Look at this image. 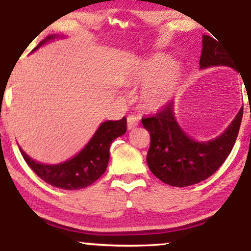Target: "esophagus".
<instances>
[{"mask_svg": "<svg viewBox=\"0 0 251 251\" xmlns=\"http://www.w3.org/2000/svg\"><path fill=\"white\" fill-rule=\"evenodd\" d=\"M139 123H140V120L137 116H128L127 117V127H128V129L137 127V126L139 125Z\"/></svg>", "mask_w": 251, "mask_h": 251, "instance_id": "obj_1", "label": "esophagus"}]
</instances>
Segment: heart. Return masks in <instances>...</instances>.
I'll list each match as a JSON object with an SVG mask.
<instances>
[{"label":"heart","instance_id":"1","mask_svg":"<svg viewBox=\"0 0 251 251\" xmlns=\"http://www.w3.org/2000/svg\"><path fill=\"white\" fill-rule=\"evenodd\" d=\"M172 63L174 61L169 56H155L140 71L138 79L142 81L152 80L146 85L143 92V100L146 107L155 109L174 97L179 82V73L177 71H170L161 75L171 67Z\"/></svg>","mask_w":251,"mask_h":251}]
</instances>
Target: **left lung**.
Wrapping results in <instances>:
<instances>
[{
  "label": "left lung",
  "mask_w": 251,
  "mask_h": 251,
  "mask_svg": "<svg viewBox=\"0 0 251 251\" xmlns=\"http://www.w3.org/2000/svg\"><path fill=\"white\" fill-rule=\"evenodd\" d=\"M201 68L211 66L234 67L230 54L211 36H203ZM243 117V107L234 122L220 137L200 143L190 138L178 125L170 101L154 116L143 118V126L150 132L151 143L148 165L155 177L171 186L194 185L205 180L226 162L237 139Z\"/></svg>",
  "instance_id": "left-lung-1"
}]
</instances>
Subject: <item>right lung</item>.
I'll return each mask as SVG.
<instances>
[{
  "label": "right lung",
  "mask_w": 251,
  "mask_h": 251,
  "mask_svg": "<svg viewBox=\"0 0 251 251\" xmlns=\"http://www.w3.org/2000/svg\"><path fill=\"white\" fill-rule=\"evenodd\" d=\"M54 37L55 35L48 36L31 51L36 50L40 46ZM126 128L125 117L116 122L108 120L102 123L79 153L67 162L56 165L35 162L21 149L20 151L25 163L46 183L63 190H79L87 188L103 175L109 160V146L116 138L125 133Z\"/></svg>",
  "instance_id": "obj_1"
}]
</instances>
